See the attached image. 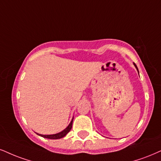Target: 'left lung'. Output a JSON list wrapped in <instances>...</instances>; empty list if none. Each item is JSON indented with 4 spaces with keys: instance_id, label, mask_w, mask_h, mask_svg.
Here are the masks:
<instances>
[{
    "instance_id": "8db88e82",
    "label": "left lung",
    "mask_w": 161,
    "mask_h": 161,
    "mask_svg": "<svg viewBox=\"0 0 161 161\" xmlns=\"http://www.w3.org/2000/svg\"><path fill=\"white\" fill-rule=\"evenodd\" d=\"M134 66H135V67H136V69H137V71H138V68H137V66H136V64H135V63H134ZM138 72H139V71H138Z\"/></svg>"
}]
</instances>
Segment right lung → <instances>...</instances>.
Here are the masks:
<instances>
[{
	"mask_svg": "<svg viewBox=\"0 0 161 161\" xmlns=\"http://www.w3.org/2000/svg\"><path fill=\"white\" fill-rule=\"evenodd\" d=\"M73 119H74V117L72 118V120L71 121V122L69 123V125L68 126H67L66 128H65L64 130H63V131L59 132V133H57L56 134H51V135H42V134H37L38 135L42 136V137L44 138H47V139H51V140H57V139H60V138H63V136H65L70 131V130L72 128V122H73Z\"/></svg>",
	"mask_w": 161,
	"mask_h": 161,
	"instance_id": "add662e5",
	"label": "right lung"
}]
</instances>
